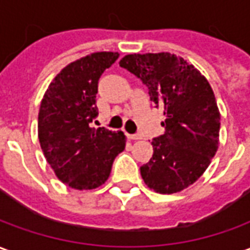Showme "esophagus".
<instances>
[{
    "label": "esophagus",
    "mask_w": 250,
    "mask_h": 250,
    "mask_svg": "<svg viewBox=\"0 0 250 250\" xmlns=\"http://www.w3.org/2000/svg\"><path fill=\"white\" fill-rule=\"evenodd\" d=\"M127 138L131 141H138V139H142V135L141 134H127Z\"/></svg>",
    "instance_id": "obj_1"
}]
</instances>
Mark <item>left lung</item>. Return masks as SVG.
<instances>
[{
  "instance_id": "1",
  "label": "left lung",
  "mask_w": 250,
  "mask_h": 250,
  "mask_svg": "<svg viewBox=\"0 0 250 250\" xmlns=\"http://www.w3.org/2000/svg\"><path fill=\"white\" fill-rule=\"evenodd\" d=\"M119 65L141 79L166 116L142 178L157 193H178L205 173L218 148L221 116L213 89L198 69L167 52L127 55Z\"/></svg>"
}]
</instances>
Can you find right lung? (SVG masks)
Returning <instances> with one entry per match:
<instances>
[{"label": "right lung", "instance_id": "right-lung-1", "mask_svg": "<svg viewBox=\"0 0 250 250\" xmlns=\"http://www.w3.org/2000/svg\"><path fill=\"white\" fill-rule=\"evenodd\" d=\"M118 57V52H96L68 64L41 100L39 141L42 152L57 178L76 190L103 185L114 159L125 147L122 131L91 125L99 114V79Z\"/></svg>", "mask_w": 250, "mask_h": 250}]
</instances>
